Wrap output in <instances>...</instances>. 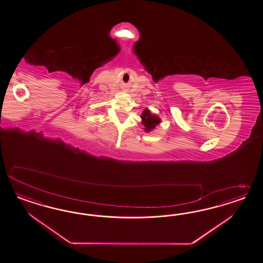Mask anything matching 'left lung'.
<instances>
[{
	"mask_svg": "<svg viewBox=\"0 0 263 263\" xmlns=\"http://www.w3.org/2000/svg\"><path fill=\"white\" fill-rule=\"evenodd\" d=\"M141 119H142V123H143V130L148 133L153 131L157 125H159L161 123V119L158 116L153 115L152 111L148 109H144L142 115H141Z\"/></svg>",
	"mask_w": 263,
	"mask_h": 263,
	"instance_id": "obj_1",
	"label": "left lung"
}]
</instances>
